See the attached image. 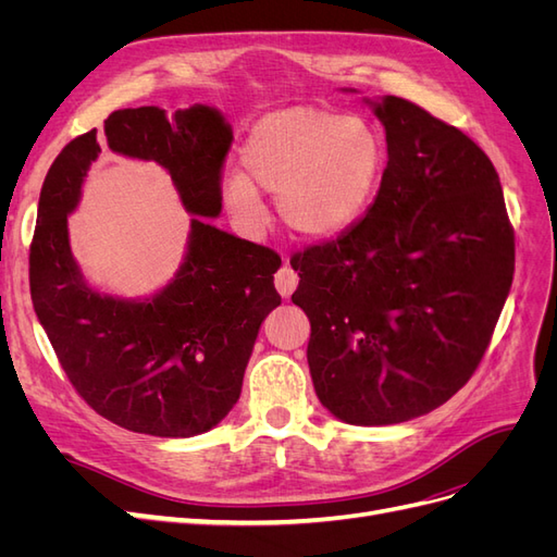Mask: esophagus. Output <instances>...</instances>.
Listing matches in <instances>:
<instances>
[{
	"label": "esophagus",
	"instance_id": "34e87169",
	"mask_svg": "<svg viewBox=\"0 0 557 557\" xmlns=\"http://www.w3.org/2000/svg\"><path fill=\"white\" fill-rule=\"evenodd\" d=\"M274 283H276V290L283 297H290L295 293V288H297L299 276H297V272H295L290 264H283L278 272H276V276H274Z\"/></svg>",
	"mask_w": 557,
	"mask_h": 557
}]
</instances>
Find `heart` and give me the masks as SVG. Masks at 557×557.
<instances>
[{
    "label": "heart",
    "instance_id": "heart-1",
    "mask_svg": "<svg viewBox=\"0 0 557 557\" xmlns=\"http://www.w3.org/2000/svg\"><path fill=\"white\" fill-rule=\"evenodd\" d=\"M383 144L362 117L313 107L274 111L256 123L242 148L244 174L223 178L232 213L262 218L258 190L276 195L283 223L301 237L327 239L348 230L374 199Z\"/></svg>",
    "mask_w": 557,
    "mask_h": 557
}]
</instances>
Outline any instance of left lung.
<instances>
[{"instance_id":"8db88e82","label":"left lung","mask_w":557,"mask_h":557,"mask_svg":"<svg viewBox=\"0 0 557 557\" xmlns=\"http://www.w3.org/2000/svg\"><path fill=\"white\" fill-rule=\"evenodd\" d=\"M387 164L367 215L295 252L318 399L350 425L442 407L476 372L507 301L516 242L483 150L409 99L374 104Z\"/></svg>"}]
</instances>
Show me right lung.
<instances>
[{
    "label": "right lung",
    "mask_w": 557,
    "mask_h": 557,
    "mask_svg": "<svg viewBox=\"0 0 557 557\" xmlns=\"http://www.w3.org/2000/svg\"><path fill=\"white\" fill-rule=\"evenodd\" d=\"M102 146L162 164L185 209L215 218L232 129L205 104L172 115L160 107L113 111L104 132L81 134L50 164L29 246L32 305L83 401L132 432L195 436L242 395L258 330L281 305V258L193 218L188 256L162 293L146 301L95 293L72 258L66 213Z\"/></svg>",
    "instance_id": "add662e5"
}]
</instances>
